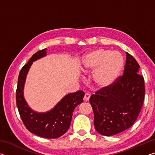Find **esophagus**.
Segmentation results:
<instances>
[{"label": "esophagus", "mask_w": 155, "mask_h": 155, "mask_svg": "<svg viewBox=\"0 0 155 155\" xmlns=\"http://www.w3.org/2000/svg\"><path fill=\"white\" fill-rule=\"evenodd\" d=\"M90 98V94L89 93H86L85 94V96H84V101H89Z\"/></svg>", "instance_id": "34e87169"}]
</instances>
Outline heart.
Here are the masks:
<instances>
[{"label":"heart","mask_w":155,"mask_h":155,"mask_svg":"<svg viewBox=\"0 0 155 155\" xmlns=\"http://www.w3.org/2000/svg\"><path fill=\"white\" fill-rule=\"evenodd\" d=\"M124 67V58L118 52L98 49L85 56L83 70L93 72V80L97 87H108L119 77Z\"/></svg>","instance_id":"b5f03b06"}]
</instances>
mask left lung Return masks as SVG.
<instances>
[{
	"mask_svg": "<svg viewBox=\"0 0 155 155\" xmlns=\"http://www.w3.org/2000/svg\"><path fill=\"white\" fill-rule=\"evenodd\" d=\"M126 55L123 74L90 98L94 127L104 136L117 135L132 127L143 106L145 85L139 74L140 65L131 54L126 52Z\"/></svg>",
	"mask_w": 155,
	"mask_h": 155,
	"instance_id": "left-lung-1",
	"label": "left lung"
}]
</instances>
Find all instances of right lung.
<instances>
[{"mask_svg": "<svg viewBox=\"0 0 155 155\" xmlns=\"http://www.w3.org/2000/svg\"><path fill=\"white\" fill-rule=\"evenodd\" d=\"M46 54V48L35 52L21 69L18 76L15 99L20 117L28 130L41 137L55 139L61 137L69 129L72 113L78 104L83 103L85 93L80 90L68 94L48 112L39 114L32 111L23 97L26 76L33 61Z\"/></svg>", "mask_w": 155, "mask_h": 155, "instance_id": "add662e5", "label": "right lung"}]
</instances>
